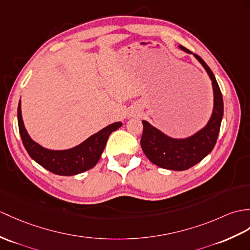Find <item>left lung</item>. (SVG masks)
Here are the masks:
<instances>
[{"mask_svg":"<svg viewBox=\"0 0 250 250\" xmlns=\"http://www.w3.org/2000/svg\"><path fill=\"white\" fill-rule=\"evenodd\" d=\"M180 49L188 53H191L189 50L182 45H180ZM194 55L205 67L208 77L212 80L214 108L208 125L193 136L185 139H175L166 136L147 121H142L144 125L141 139L143 151L153 164L165 169L181 171L193 167L212 151L218 137L224 115L222 91L219 89L217 81L210 67L199 55Z\"/></svg>","mask_w":250,"mask_h":250,"instance_id":"1","label":"left lung"}]
</instances>
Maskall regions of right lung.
Masks as SVG:
<instances>
[{"label":"right lung","instance_id":"obj_1","mask_svg":"<svg viewBox=\"0 0 250 250\" xmlns=\"http://www.w3.org/2000/svg\"><path fill=\"white\" fill-rule=\"evenodd\" d=\"M18 125L23 146L35 162L55 175L74 176L90 169L98 163L109 134L117 130L123 124L115 123L109 125L87 138L79 146L61 151L45 149L28 136L23 125L20 101L18 105Z\"/></svg>","mask_w":250,"mask_h":250}]
</instances>
